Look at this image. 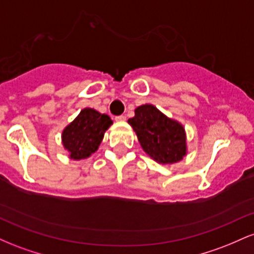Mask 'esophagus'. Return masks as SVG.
<instances>
[{"mask_svg":"<svg viewBox=\"0 0 254 254\" xmlns=\"http://www.w3.org/2000/svg\"><path fill=\"white\" fill-rule=\"evenodd\" d=\"M116 121H117V122H125V121H127V116H124V115L117 116V117H116Z\"/></svg>","mask_w":254,"mask_h":254,"instance_id":"34e87169","label":"esophagus"}]
</instances>
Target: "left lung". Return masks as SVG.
Here are the masks:
<instances>
[{"instance_id":"obj_1","label":"left lung","mask_w":254,"mask_h":254,"mask_svg":"<svg viewBox=\"0 0 254 254\" xmlns=\"http://www.w3.org/2000/svg\"><path fill=\"white\" fill-rule=\"evenodd\" d=\"M145 153L160 164H174L186 155L183 125L166 117L153 105H142L127 121Z\"/></svg>"}]
</instances>
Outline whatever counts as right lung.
<instances>
[{
  "mask_svg": "<svg viewBox=\"0 0 254 254\" xmlns=\"http://www.w3.org/2000/svg\"><path fill=\"white\" fill-rule=\"evenodd\" d=\"M111 124L112 121L107 115H101L93 109L81 111L62 132L63 145L69 151L70 159H86L97 151Z\"/></svg>",
  "mask_w": 254,
  "mask_h": 254,
  "instance_id": "add662e5",
  "label": "right lung"
}]
</instances>
